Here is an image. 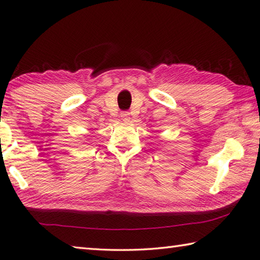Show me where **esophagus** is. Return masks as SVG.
Instances as JSON below:
<instances>
[{
    "instance_id": "esophagus-1",
    "label": "esophagus",
    "mask_w": 260,
    "mask_h": 260,
    "mask_svg": "<svg viewBox=\"0 0 260 260\" xmlns=\"http://www.w3.org/2000/svg\"><path fill=\"white\" fill-rule=\"evenodd\" d=\"M120 117H121L122 121H129L131 120V115H129L128 112H122L120 114Z\"/></svg>"
}]
</instances>
